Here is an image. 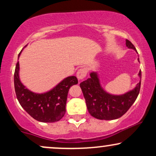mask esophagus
<instances>
[{
    "instance_id": "34e87169",
    "label": "esophagus",
    "mask_w": 156,
    "mask_h": 156,
    "mask_svg": "<svg viewBox=\"0 0 156 156\" xmlns=\"http://www.w3.org/2000/svg\"><path fill=\"white\" fill-rule=\"evenodd\" d=\"M87 72H88V69L87 68H80V69H78V71L77 72V78L78 80H83L86 76H87Z\"/></svg>"
}]
</instances>
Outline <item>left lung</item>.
<instances>
[{
  "label": "left lung",
  "instance_id": "left-lung-1",
  "mask_svg": "<svg viewBox=\"0 0 156 156\" xmlns=\"http://www.w3.org/2000/svg\"><path fill=\"white\" fill-rule=\"evenodd\" d=\"M126 46L136 51V48L126 39ZM139 76L141 78V70ZM89 113L98 119L112 120L121 117L128 112L139 95L141 80L133 90L121 95L108 94L102 88L95 72L90 73V78L80 83Z\"/></svg>",
  "mask_w": 156,
  "mask_h": 156
}]
</instances>
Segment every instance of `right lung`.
Returning <instances> with one entry per match:
<instances>
[{"label": "right lung", "mask_w": 156, "mask_h": 156, "mask_svg": "<svg viewBox=\"0 0 156 156\" xmlns=\"http://www.w3.org/2000/svg\"><path fill=\"white\" fill-rule=\"evenodd\" d=\"M19 65V62H17L14 75V82L16 96L21 106L37 121L54 122L60 120L66 112L69 89L72 86L78 83L76 77H67L49 92L37 94L28 90L20 82Z\"/></svg>", "instance_id": "obj_1"}]
</instances>
